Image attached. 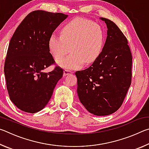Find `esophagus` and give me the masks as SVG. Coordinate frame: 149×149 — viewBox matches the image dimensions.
Here are the masks:
<instances>
[{
  "label": "esophagus",
  "mask_w": 149,
  "mask_h": 149,
  "mask_svg": "<svg viewBox=\"0 0 149 149\" xmlns=\"http://www.w3.org/2000/svg\"><path fill=\"white\" fill-rule=\"evenodd\" d=\"M72 72L71 71V70H65L64 71V75H69L70 74H72Z\"/></svg>",
  "instance_id": "obj_1"
}]
</instances>
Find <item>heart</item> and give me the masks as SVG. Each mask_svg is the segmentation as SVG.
Returning <instances> with one entry per match:
<instances>
[{
  "mask_svg": "<svg viewBox=\"0 0 149 149\" xmlns=\"http://www.w3.org/2000/svg\"><path fill=\"white\" fill-rule=\"evenodd\" d=\"M104 32L99 24L85 18H75L60 29V35H50L48 46L56 60H60L70 50L72 53L58 62L65 69H78L85 64L94 62L101 53Z\"/></svg>",
  "mask_w": 149,
  "mask_h": 149,
  "instance_id": "1",
  "label": "heart"
}]
</instances>
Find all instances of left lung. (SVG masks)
Wrapping results in <instances>:
<instances>
[{
	"label": "left lung",
	"instance_id": "8db88e82",
	"mask_svg": "<svg viewBox=\"0 0 149 149\" xmlns=\"http://www.w3.org/2000/svg\"><path fill=\"white\" fill-rule=\"evenodd\" d=\"M101 53L88 68L75 72L77 95L90 113L107 116L122 106L132 83V55L127 38L111 20Z\"/></svg>",
	"mask_w": 149,
	"mask_h": 149
}]
</instances>
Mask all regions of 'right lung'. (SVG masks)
Segmentation results:
<instances>
[{
  "instance_id": "right-lung-1",
  "label": "right lung",
  "mask_w": 149,
  "mask_h": 149,
  "mask_svg": "<svg viewBox=\"0 0 149 149\" xmlns=\"http://www.w3.org/2000/svg\"><path fill=\"white\" fill-rule=\"evenodd\" d=\"M68 17L62 13L35 10L17 27L10 41L4 71L11 101L24 112L43 109L52 97L62 68L43 72L55 63L48 41L55 29Z\"/></svg>"
}]
</instances>
